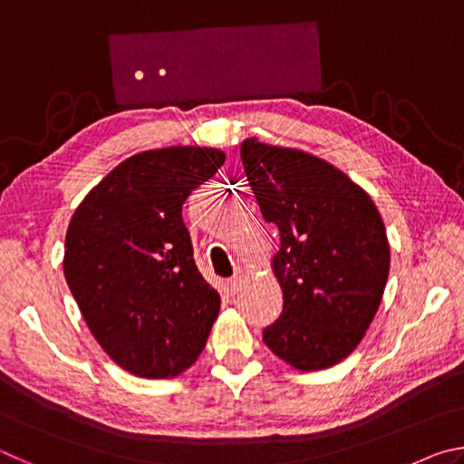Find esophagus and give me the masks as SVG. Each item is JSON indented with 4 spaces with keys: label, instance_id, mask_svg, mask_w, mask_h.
<instances>
[{
    "label": "esophagus",
    "instance_id": "esophagus-1",
    "mask_svg": "<svg viewBox=\"0 0 464 464\" xmlns=\"http://www.w3.org/2000/svg\"><path fill=\"white\" fill-rule=\"evenodd\" d=\"M227 290H229L231 295H237L241 290V278H231L227 280Z\"/></svg>",
    "mask_w": 464,
    "mask_h": 464
}]
</instances>
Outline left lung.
Segmentation results:
<instances>
[{
	"label": "left lung",
	"mask_w": 464,
	"mask_h": 464,
	"mask_svg": "<svg viewBox=\"0 0 464 464\" xmlns=\"http://www.w3.org/2000/svg\"><path fill=\"white\" fill-rule=\"evenodd\" d=\"M262 217L280 229L274 272L285 295L264 343L298 371H321L354 352L379 311L389 276L382 218L362 188L319 157L241 143Z\"/></svg>",
	"instance_id": "8db88e82"
}]
</instances>
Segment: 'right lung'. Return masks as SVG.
Returning a JSON list of instances; mask_svg holds the SVG:
<instances>
[{
    "label": "right lung",
    "mask_w": 464,
    "mask_h": 464,
    "mask_svg": "<svg viewBox=\"0 0 464 464\" xmlns=\"http://www.w3.org/2000/svg\"><path fill=\"white\" fill-rule=\"evenodd\" d=\"M225 163L208 147L143 151L77 207L65 237L67 285L106 354L143 379L196 362L221 296L194 264L182 207Z\"/></svg>",
    "instance_id": "right-lung-1"
}]
</instances>
